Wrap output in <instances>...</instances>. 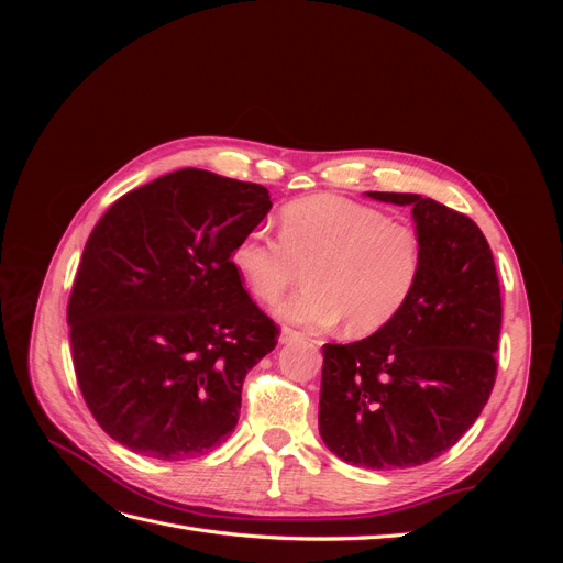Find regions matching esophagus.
I'll return each instance as SVG.
<instances>
[{
    "instance_id": "34e87169",
    "label": "esophagus",
    "mask_w": 563,
    "mask_h": 563,
    "mask_svg": "<svg viewBox=\"0 0 563 563\" xmlns=\"http://www.w3.org/2000/svg\"><path fill=\"white\" fill-rule=\"evenodd\" d=\"M300 338H302V333L296 329H288V327L282 329V343H294V340H300Z\"/></svg>"
}]
</instances>
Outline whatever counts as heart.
Wrapping results in <instances>:
<instances>
[{"label":"heart","mask_w":563,"mask_h":563,"mask_svg":"<svg viewBox=\"0 0 563 563\" xmlns=\"http://www.w3.org/2000/svg\"><path fill=\"white\" fill-rule=\"evenodd\" d=\"M232 267L253 298L275 302L305 267L308 286L277 314L308 329L345 321L352 335L376 333L411 300L422 275L420 234L378 209L317 195L279 213V240L251 230L232 249Z\"/></svg>","instance_id":"b5f03b06"}]
</instances>
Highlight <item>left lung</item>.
I'll list each match as a JSON object with an SVG mask.
<instances>
[{
    "mask_svg": "<svg viewBox=\"0 0 563 563\" xmlns=\"http://www.w3.org/2000/svg\"><path fill=\"white\" fill-rule=\"evenodd\" d=\"M368 197L411 207L422 275L387 327L321 347L319 434L350 465L404 470L449 451L484 411L498 373L500 282L465 213L420 195Z\"/></svg>",
    "mask_w": 563,
    "mask_h": 563,
    "instance_id": "left-lung-1",
    "label": "left lung"
}]
</instances>
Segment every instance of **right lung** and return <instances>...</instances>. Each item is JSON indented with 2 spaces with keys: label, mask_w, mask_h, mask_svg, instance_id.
Instances as JSON below:
<instances>
[{
  "label": "right lung",
  "mask_w": 563,
  "mask_h": 563,
  "mask_svg": "<svg viewBox=\"0 0 563 563\" xmlns=\"http://www.w3.org/2000/svg\"><path fill=\"white\" fill-rule=\"evenodd\" d=\"M269 207L258 183L180 168L119 197L89 234L67 300L75 376L133 453L197 457L234 430L279 327L230 255Z\"/></svg>",
  "instance_id": "obj_1"
}]
</instances>
